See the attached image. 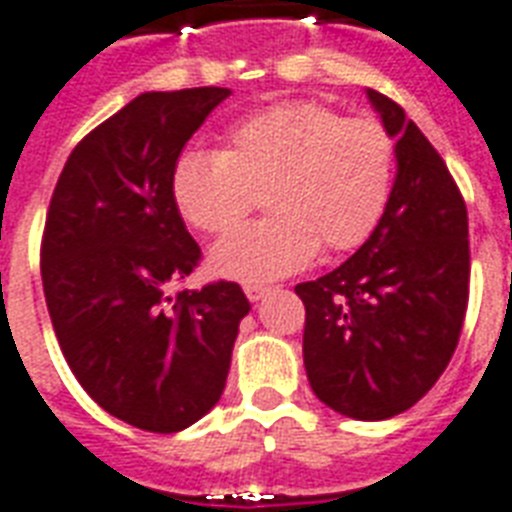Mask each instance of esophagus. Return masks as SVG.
I'll return each instance as SVG.
<instances>
[{"instance_id": "obj_1", "label": "esophagus", "mask_w": 512, "mask_h": 512, "mask_svg": "<svg viewBox=\"0 0 512 512\" xmlns=\"http://www.w3.org/2000/svg\"><path fill=\"white\" fill-rule=\"evenodd\" d=\"M244 292H247V297L252 303H257V300H263V297L271 292V287H265V284H244Z\"/></svg>"}]
</instances>
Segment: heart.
<instances>
[{
  "label": "heart",
  "mask_w": 512,
  "mask_h": 512,
  "mask_svg": "<svg viewBox=\"0 0 512 512\" xmlns=\"http://www.w3.org/2000/svg\"><path fill=\"white\" fill-rule=\"evenodd\" d=\"M396 148L372 119L313 100L279 103L231 124L223 151L188 148L172 164L175 209L196 231L223 233L265 191L268 220L217 241L212 271L276 279L313 255H345L372 239L393 196Z\"/></svg>",
  "instance_id": "b5f03b06"
}]
</instances>
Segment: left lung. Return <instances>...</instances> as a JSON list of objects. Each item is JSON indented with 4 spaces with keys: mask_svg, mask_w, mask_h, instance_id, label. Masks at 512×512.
<instances>
[{
    "mask_svg": "<svg viewBox=\"0 0 512 512\" xmlns=\"http://www.w3.org/2000/svg\"><path fill=\"white\" fill-rule=\"evenodd\" d=\"M396 138V183L372 239L297 284L313 393L353 420L406 412L452 361L468 311V209L444 159L404 108L366 90Z\"/></svg>",
    "mask_w": 512,
    "mask_h": 512,
    "instance_id": "obj_1",
    "label": "left lung"
}]
</instances>
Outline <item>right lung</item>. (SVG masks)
Masks as SVG:
<instances>
[{
  "mask_svg": "<svg viewBox=\"0 0 512 512\" xmlns=\"http://www.w3.org/2000/svg\"><path fill=\"white\" fill-rule=\"evenodd\" d=\"M231 90L143 92L71 151L42 236V284L71 372L116 420L177 433L220 401L249 300L199 265L170 193L172 164Z\"/></svg>",
  "mask_w": 512,
  "mask_h": 512,
  "instance_id": "right-lung-1",
  "label": "right lung"
}]
</instances>
